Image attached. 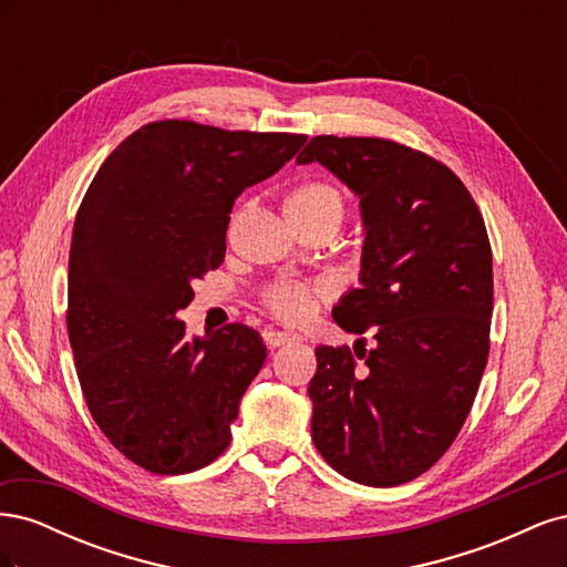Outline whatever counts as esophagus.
<instances>
[{"instance_id": "1", "label": "esophagus", "mask_w": 567, "mask_h": 567, "mask_svg": "<svg viewBox=\"0 0 567 567\" xmlns=\"http://www.w3.org/2000/svg\"><path fill=\"white\" fill-rule=\"evenodd\" d=\"M262 338H265V342H267V348H281V346H286V342H293V340H298L300 336L298 333H288V331H277V329H265L262 331Z\"/></svg>"}]
</instances>
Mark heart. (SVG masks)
Here are the masks:
<instances>
[{
  "label": "heart",
  "mask_w": 567,
  "mask_h": 567,
  "mask_svg": "<svg viewBox=\"0 0 567 567\" xmlns=\"http://www.w3.org/2000/svg\"><path fill=\"white\" fill-rule=\"evenodd\" d=\"M286 213L293 225H331L340 227L346 219V198L340 188L323 179L300 182L286 198ZM317 286L302 281H281L265 290V305L269 310L286 319L298 321L312 310Z\"/></svg>",
  "instance_id": "heart-1"
}]
</instances>
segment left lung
<instances>
[{"instance_id": "1", "label": "left lung", "mask_w": 567, "mask_h": 567, "mask_svg": "<svg viewBox=\"0 0 567 567\" xmlns=\"http://www.w3.org/2000/svg\"><path fill=\"white\" fill-rule=\"evenodd\" d=\"M321 163L359 196V288L333 307L365 359L317 348L312 440L354 483L394 487L450 450L489 354L492 248L473 196L447 165L375 136L323 134L298 165Z\"/></svg>"}]
</instances>
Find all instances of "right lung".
Instances as JSON below:
<instances>
[{
    "label": "right lung",
    "mask_w": 567,
    "mask_h": 567,
    "mask_svg": "<svg viewBox=\"0 0 567 567\" xmlns=\"http://www.w3.org/2000/svg\"><path fill=\"white\" fill-rule=\"evenodd\" d=\"M305 142L158 120L132 132L84 194L68 260V338L96 425L136 466L182 475L229 447L267 348L244 323L188 340L177 312L194 300L192 284L225 262L234 200Z\"/></svg>",
    "instance_id": "1"
}]
</instances>
